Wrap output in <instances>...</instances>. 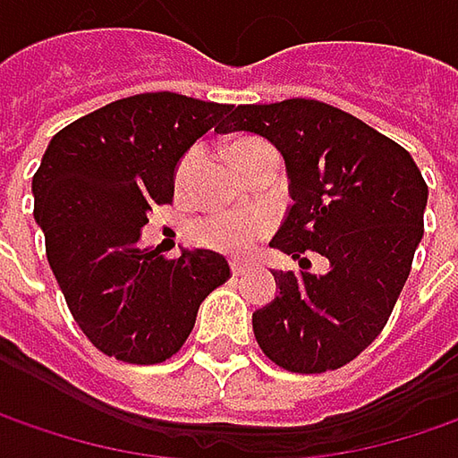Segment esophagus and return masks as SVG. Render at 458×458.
Here are the masks:
<instances>
[{
  "label": "esophagus",
  "mask_w": 458,
  "mask_h": 458,
  "mask_svg": "<svg viewBox=\"0 0 458 458\" xmlns=\"http://www.w3.org/2000/svg\"><path fill=\"white\" fill-rule=\"evenodd\" d=\"M230 268H233V274H235V276H243V274H249V264H246V261H233V264H230Z\"/></svg>",
  "instance_id": "34e87169"
}]
</instances>
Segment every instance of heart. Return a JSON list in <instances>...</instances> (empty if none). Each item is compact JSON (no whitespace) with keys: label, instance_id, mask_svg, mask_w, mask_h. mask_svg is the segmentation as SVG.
I'll list each match as a JSON object with an SVG mask.
<instances>
[{"label":"heart","instance_id":"obj_1","mask_svg":"<svg viewBox=\"0 0 458 458\" xmlns=\"http://www.w3.org/2000/svg\"><path fill=\"white\" fill-rule=\"evenodd\" d=\"M250 140H241L235 146H243ZM233 146V148H235ZM191 153L182 158L179 164V176H184V171L190 166ZM268 220L267 212H256V209H230V212H212L199 217L194 225H191L190 235L197 246H205L212 250H223V253H246L253 249L256 241H261L268 233Z\"/></svg>","mask_w":458,"mask_h":458}]
</instances>
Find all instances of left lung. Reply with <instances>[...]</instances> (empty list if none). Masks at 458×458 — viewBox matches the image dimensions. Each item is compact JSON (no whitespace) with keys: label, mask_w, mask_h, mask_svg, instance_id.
Wrapping results in <instances>:
<instances>
[{"label":"left lung","mask_w":458,"mask_h":458,"mask_svg":"<svg viewBox=\"0 0 458 458\" xmlns=\"http://www.w3.org/2000/svg\"><path fill=\"white\" fill-rule=\"evenodd\" d=\"M220 132L249 130L282 150L292 182L287 223L271 238L300 267L274 271L279 294L253 312V335L276 367H346L387 326L423 238L428 187L410 153L359 117L318 99L230 107Z\"/></svg>","instance_id":"1"}]
</instances>
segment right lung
<instances>
[{
  "label": "right lung",
  "instance_id": "right-lung-1",
  "mask_svg": "<svg viewBox=\"0 0 458 458\" xmlns=\"http://www.w3.org/2000/svg\"><path fill=\"white\" fill-rule=\"evenodd\" d=\"M230 105L174 91L110 102L55 132L32 176L35 220L76 326L125 364H161L187 344L197 310L230 279L212 250L164 259L140 249L156 205L174 199V169Z\"/></svg>",
  "mask_w": 458,
  "mask_h": 458
}]
</instances>
